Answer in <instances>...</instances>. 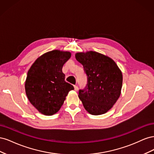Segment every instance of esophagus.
Wrapping results in <instances>:
<instances>
[{"mask_svg":"<svg viewBox=\"0 0 154 154\" xmlns=\"http://www.w3.org/2000/svg\"><path fill=\"white\" fill-rule=\"evenodd\" d=\"M74 91H77L78 90V87L77 85H74Z\"/></svg>","mask_w":154,"mask_h":154,"instance_id":"obj_1","label":"esophagus"}]
</instances>
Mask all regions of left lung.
Here are the masks:
<instances>
[{
	"label": "left lung",
	"mask_w": 154,
	"mask_h": 154,
	"mask_svg": "<svg viewBox=\"0 0 154 154\" xmlns=\"http://www.w3.org/2000/svg\"><path fill=\"white\" fill-rule=\"evenodd\" d=\"M75 57L87 77L86 87L79 90V98L91 114L106 113L121 94L122 71L112 59L95 51L78 53Z\"/></svg>",
	"instance_id": "obj_1"
}]
</instances>
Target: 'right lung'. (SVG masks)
Listing matches in <instances>:
<instances>
[{
  "label": "right lung",
  "mask_w": 154,
  "mask_h": 154,
  "mask_svg": "<svg viewBox=\"0 0 154 154\" xmlns=\"http://www.w3.org/2000/svg\"><path fill=\"white\" fill-rule=\"evenodd\" d=\"M67 51L53 50L42 55L27 72L26 93L30 103L40 113L51 116L62 106L74 87L65 81L64 63L71 58Z\"/></svg>",
  "instance_id": "right-lung-1"
}]
</instances>
